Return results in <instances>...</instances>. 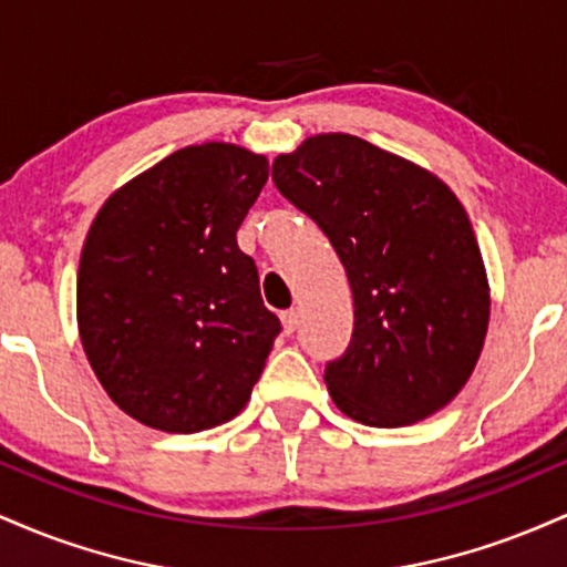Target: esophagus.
<instances>
[{"label":"esophagus","mask_w":567,"mask_h":567,"mask_svg":"<svg viewBox=\"0 0 567 567\" xmlns=\"http://www.w3.org/2000/svg\"><path fill=\"white\" fill-rule=\"evenodd\" d=\"M279 320H282V330L285 333H292V330L298 328V322H301V317H298V311L296 309H290V311H282V315H279Z\"/></svg>","instance_id":"1"}]
</instances>
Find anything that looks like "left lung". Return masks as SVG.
<instances>
[{"label": "left lung", "mask_w": 567, "mask_h": 567, "mask_svg": "<svg viewBox=\"0 0 567 567\" xmlns=\"http://www.w3.org/2000/svg\"><path fill=\"white\" fill-rule=\"evenodd\" d=\"M271 178L328 234L354 298L347 354L324 368L336 408L410 426L466 386L491 322V285L464 205L445 181L349 133L279 154Z\"/></svg>", "instance_id": "1"}]
</instances>
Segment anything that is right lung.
Instances as JSON below:
<instances>
[{
	"instance_id": "right-lung-1",
	"label": "right lung",
	"mask_w": 567,
	"mask_h": 567,
	"mask_svg": "<svg viewBox=\"0 0 567 567\" xmlns=\"http://www.w3.org/2000/svg\"><path fill=\"white\" fill-rule=\"evenodd\" d=\"M269 159L186 146L109 194L84 237L76 328L95 379L143 426L194 434L250 400L279 333L237 229Z\"/></svg>"
}]
</instances>
